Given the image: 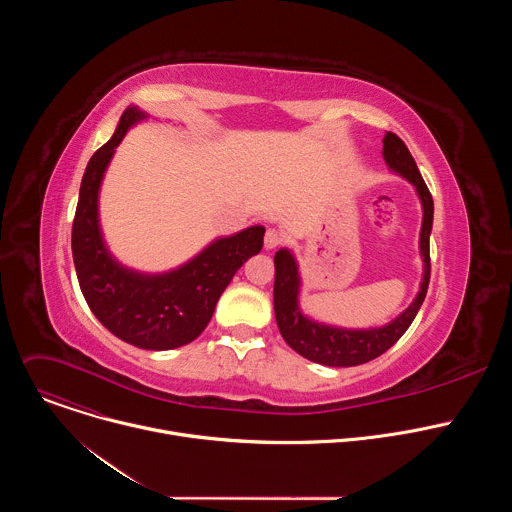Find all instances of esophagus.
Segmentation results:
<instances>
[{
  "label": "esophagus",
  "mask_w": 512,
  "mask_h": 512,
  "mask_svg": "<svg viewBox=\"0 0 512 512\" xmlns=\"http://www.w3.org/2000/svg\"><path fill=\"white\" fill-rule=\"evenodd\" d=\"M281 241H283V235L279 231L267 229V233H265V249H275V247L281 245Z\"/></svg>",
  "instance_id": "obj_1"
}]
</instances>
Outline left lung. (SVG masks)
<instances>
[{
  "label": "left lung",
  "mask_w": 512,
  "mask_h": 512,
  "mask_svg": "<svg viewBox=\"0 0 512 512\" xmlns=\"http://www.w3.org/2000/svg\"><path fill=\"white\" fill-rule=\"evenodd\" d=\"M383 156L391 170L407 178L415 188L423 204V225L419 249L423 255V281L413 304L391 324L371 330H342L308 320L298 308L300 275L296 259L287 249L275 253V283H273V308L275 320L283 340L304 358L326 364V367H356L383 352H387L411 326L417 316L429 285L431 263H429V233L433 223V198L417 170L413 156L409 154L403 139L395 133H387L383 139Z\"/></svg>",
  "instance_id": "1"
}]
</instances>
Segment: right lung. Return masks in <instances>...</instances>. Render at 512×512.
I'll list each match as a JSON object with an SVG mask.
<instances>
[{"mask_svg": "<svg viewBox=\"0 0 512 512\" xmlns=\"http://www.w3.org/2000/svg\"><path fill=\"white\" fill-rule=\"evenodd\" d=\"M125 109L113 137L87 164L72 221V259L83 296L97 320L117 338L145 350H170L198 338L237 269L263 247V227L218 239L190 263L164 275H141L107 253L97 218L105 168L127 129L143 119Z\"/></svg>", "mask_w": 512, "mask_h": 512, "instance_id": "1", "label": "right lung"}]
</instances>
